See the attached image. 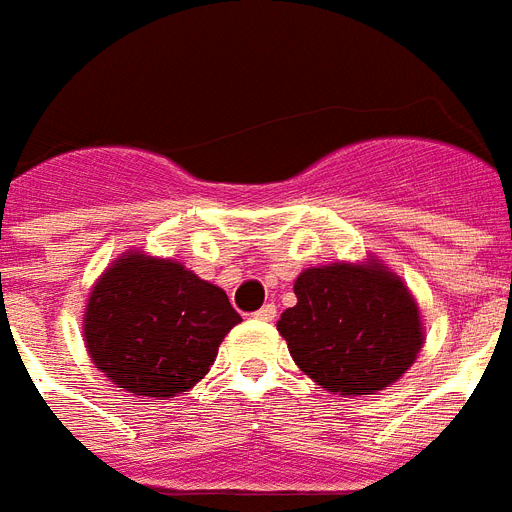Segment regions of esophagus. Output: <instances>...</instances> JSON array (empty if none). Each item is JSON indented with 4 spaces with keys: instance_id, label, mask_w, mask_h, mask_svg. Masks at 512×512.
<instances>
[{
    "instance_id": "1",
    "label": "esophagus",
    "mask_w": 512,
    "mask_h": 512,
    "mask_svg": "<svg viewBox=\"0 0 512 512\" xmlns=\"http://www.w3.org/2000/svg\"><path fill=\"white\" fill-rule=\"evenodd\" d=\"M255 317L263 322H273L276 320V304H265V307H260L255 312Z\"/></svg>"
}]
</instances>
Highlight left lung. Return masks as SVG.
I'll return each mask as SVG.
<instances>
[{"mask_svg": "<svg viewBox=\"0 0 512 512\" xmlns=\"http://www.w3.org/2000/svg\"><path fill=\"white\" fill-rule=\"evenodd\" d=\"M278 320L296 367L336 395H372L406 375L424 346L409 286L388 265L336 260L302 270Z\"/></svg>", "mask_w": 512, "mask_h": 512, "instance_id": "left-lung-1", "label": "left lung"}]
</instances>
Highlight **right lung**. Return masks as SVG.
Masks as SVG:
<instances>
[{"mask_svg":"<svg viewBox=\"0 0 512 512\" xmlns=\"http://www.w3.org/2000/svg\"><path fill=\"white\" fill-rule=\"evenodd\" d=\"M242 317L226 291L171 257L119 255L88 294L83 341L117 388L153 401L187 393L208 375Z\"/></svg>","mask_w":512,"mask_h":512,"instance_id":"right-lung-1","label":"right lung"}]
</instances>
